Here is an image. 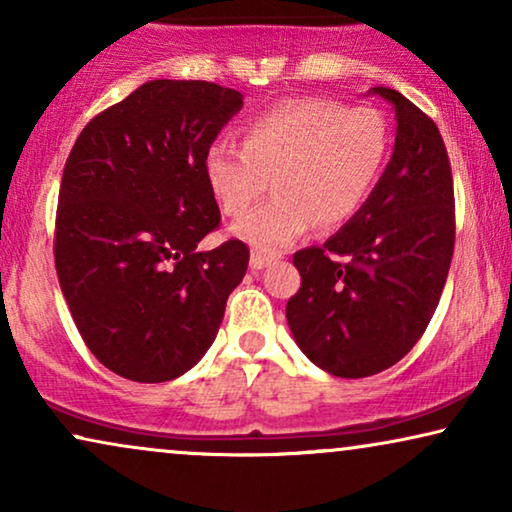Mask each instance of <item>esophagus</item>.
I'll return each instance as SVG.
<instances>
[{
    "label": "esophagus",
    "mask_w": 512,
    "mask_h": 512,
    "mask_svg": "<svg viewBox=\"0 0 512 512\" xmlns=\"http://www.w3.org/2000/svg\"><path fill=\"white\" fill-rule=\"evenodd\" d=\"M272 258H275V256L263 254V251H251V261H249L251 270H263L265 265L272 263Z\"/></svg>",
    "instance_id": "1"
}]
</instances>
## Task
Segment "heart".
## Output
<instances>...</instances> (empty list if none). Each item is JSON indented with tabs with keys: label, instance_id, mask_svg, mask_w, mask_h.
Segmentation results:
<instances>
[{
	"label": "heart",
	"instance_id": "1",
	"mask_svg": "<svg viewBox=\"0 0 512 512\" xmlns=\"http://www.w3.org/2000/svg\"><path fill=\"white\" fill-rule=\"evenodd\" d=\"M389 146L387 121L370 107H345L300 97L249 118L242 146H209L205 174L228 216H244L275 177L277 198L237 221L233 235L251 247L277 251L314 221L338 228L366 202Z\"/></svg>",
	"mask_w": 512,
	"mask_h": 512
}]
</instances>
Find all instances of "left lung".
I'll return each instance as SVG.
<instances>
[{
  "instance_id": "8db88e82",
  "label": "left lung",
  "mask_w": 512,
  "mask_h": 512,
  "mask_svg": "<svg viewBox=\"0 0 512 512\" xmlns=\"http://www.w3.org/2000/svg\"><path fill=\"white\" fill-rule=\"evenodd\" d=\"M387 170L324 247L293 254L300 289L286 303L298 347L335 377L382 373L415 347L436 312L454 251L450 158L436 123L398 90Z\"/></svg>"
}]
</instances>
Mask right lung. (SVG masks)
<instances>
[{"label":"right lung","instance_id":"obj_1","mask_svg":"<svg viewBox=\"0 0 512 512\" xmlns=\"http://www.w3.org/2000/svg\"><path fill=\"white\" fill-rule=\"evenodd\" d=\"M242 104L209 81H146L97 114L69 153L55 270L83 342L125 380L191 370L247 275L244 242L198 249L221 223L207 151Z\"/></svg>","mask_w":512,"mask_h":512}]
</instances>
